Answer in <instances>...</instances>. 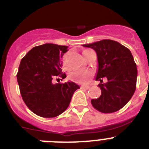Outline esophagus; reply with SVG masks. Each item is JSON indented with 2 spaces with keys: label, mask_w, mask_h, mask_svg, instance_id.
Instances as JSON below:
<instances>
[{
  "label": "esophagus",
  "mask_w": 149,
  "mask_h": 149,
  "mask_svg": "<svg viewBox=\"0 0 149 149\" xmlns=\"http://www.w3.org/2000/svg\"><path fill=\"white\" fill-rule=\"evenodd\" d=\"M81 89H89V88H90V86H81Z\"/></svg>",
  "instance_id": "34e87169"
}]
</instances>
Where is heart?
<instances>
[{
    "label": "heart",
    "mask_w": 149,
    "mask_h": 149,
    "mask_svg": "<svg viewBox=\"0 0 149 149\" xmlns=\"http://www.w3.org/2000/svg\"><path fill=\"white\" fill-rule=\"evenodd\" d=\"M90 50H85L83 51V55L84 56H86ZM63 66L64 68H67L68 67V61H67V55H65L63 58ZM93 72L89 69H81V70H75L74 72H71L69 74V78L72 81H74L78 84H86L90 80L91 77L93 76Z\"/></svg>",
    "instance_id": "obj_1"
}]
</instances>
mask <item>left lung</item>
Returning <instances> with one entry per match:
<instances>
[{
  "label": "left lung",
  "instance_id": "8db88e82",
  "mask_svg": "<svg viewBox=\"0 0 149 149\" xmlns=\"http://www.w3.org/2000/svg\"><path fill=\"white\" fill-rule=\"evenodd\" d=\"M95 50L98 57L96 81L101 95L92 99L94 108L104 113H113L122 108L130 101L136 89L137 68L132 54L128 48L110 39L83 45ZM103 77L108 81L101 84Z\"/></svg>",
  "mask_w": 149,
  "mask_h": 149
}]
</instances>
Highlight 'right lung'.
Returning a JSON list of instances; mask_svg holds the SVG:
<instances>
[{"instance_id": "obj_1", "label": "right lung", "mask_w": 149, "mask_h": 149, "mask_svg": "<svg viewBox=\"0 0 149 149\" xmlns=\"http://www.w3.org/2000/svg\"><path fill=\"white\" fill-rule=\"evenodd\" d=\"M68 48L51 43L36 46L21 60L17 74L21 95L27 107L39 116L53 118L63 113L80 88L72 81L52 82L56 77H66L62 58Z\"/></svg>"}]
</instances>
